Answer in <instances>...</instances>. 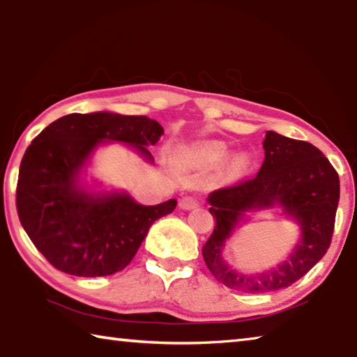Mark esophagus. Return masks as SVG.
<instances>
[{"mask_svg":"<svg viewBox=\"0 0 357 357\" xmlns=\"http://www.w3.org/2000/svg\"><path fill=\"white\" fill-rule=\"evenodd\" d=\"M198 206V200L195 197H190V195H185L179 200V208L184 209V211H190V209H195Z\"/></svg>","mask_w":357,"mask_h":357,"instance_id":"esophagus-1","label":"esophagus"}]
</instances>
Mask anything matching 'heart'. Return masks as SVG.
Wrapping results in <instances>:
<instances>
[{
  "mask_svg": "<svg viewBox=\"0 0 357 357\" xmlns=\"http://www.w3.org/2000/svg\"><path fill=\"white\" fill-rule=\"evenodd\" d=\"M228 154L229 149L227 144L217 140L202 142L184 149V155L187 159L195 162V164L206 167H217L223 164ZM227 160L225 165H223V176H225V179L233 183V181L243 178L247 168H249V155L244 153H238L229 157Z\"/></svg>",
  "mask_w": 357,
  "mask_h": 357,
  "instance_id": "1",
  "label": "heart"
}]
</instances>
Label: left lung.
<instances>
[{
	"mask_svg": "<svg viewBox=\"0 0 357 357\" xmlns=\"http://www.w3.org/2000/svg\"><path fill=\"white\" fill-rule=\"evenodd\" d=\"M264 162L255 178L209 193L215 228L203 245V258L223 285L244 293H266L293 285L324 257L334 233L340 198L338 174L313 144L268 130ZM280 210L300 229L285 260L261 273H243L222 257L227 241L252 212Z\"/></svg>",
	"mask_w": 357,
	"mask_h": 357,
	"instance_id": "obj_1",
	"label": "left lung"
}]
</instances>
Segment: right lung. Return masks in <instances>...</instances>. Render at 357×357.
<instances>
[{"instance_id":"1","label":"right lung","mask_w":357,"mask_h":357,"mask_svg":"<svg viewBox=\"0 0 357 357\" xmlns=\"http://www.w3.org/2000/svg\"><path fill=\"white\" fill-rule=\"evenodd\" d=\"M162 134L148 116L94 112L59 118L34 138L20 164L17 213L50 264L70 275L104 277L132 261L151 225L178 202L144 206L128 190L88 181V168L107 143L126 144L153 164L148 148Z\"/></svg>"}]
</instances>
